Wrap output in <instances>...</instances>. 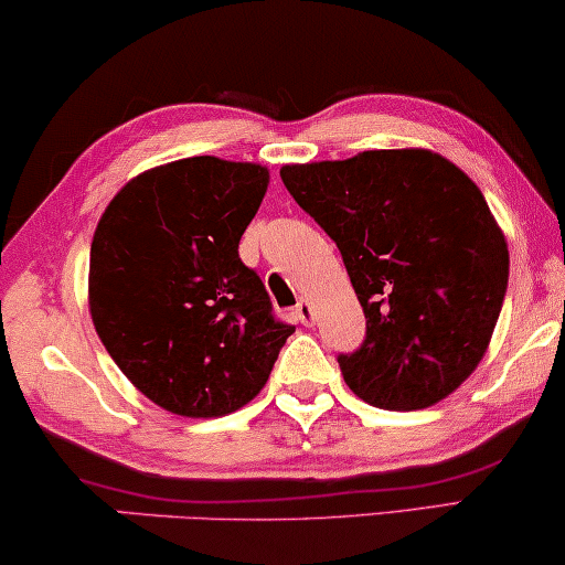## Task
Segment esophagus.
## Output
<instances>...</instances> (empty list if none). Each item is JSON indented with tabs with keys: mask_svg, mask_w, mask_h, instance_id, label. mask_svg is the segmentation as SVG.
Wrapping results in <instances>:
<instances>
[{
	"mask_svg": "<svg viewBox=\"0 0 565 565\" xmlns=\"http://www.w3.org/2000/svg\"><path fill=\"white\" fill-rule=\"evenodd\" d=\"M292 313H296V319H298L300 323H303V327H311V323H313V306L308 303L306 298L298 300L296 311H292Z\"/></svg>",
	"mask_w": 565,
	"mask_h": 565,
	"instance_id": "obj_1",
	"label": "esophagus"
}]
</instances>
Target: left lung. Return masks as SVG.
<instances>
[{"label": "left lung", "mask_w": 565, "mask_h": 565, "mask_svg": "<svg viewBox=\"0 0 565 565\" xmlns=\"http://www.w3.org/2000/svg\"><path fill=\"white\" fill-rule=\"evenodd\" d=\"M296 203L334 238L367 331L339 354L354 396L427 408L483 360L509 282V249L470 177L427 149L362 151L280 169Z\"/></svg>", "instance_id": "8db88e82"}]
</instances>
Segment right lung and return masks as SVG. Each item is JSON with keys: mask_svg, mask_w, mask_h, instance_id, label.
I'll list each match as a JSON object with an SVG mask.
<instances>
[{"mask_svg": "<svg viewBox=\"0 0 565 565\" xmlns=\"http://www.w3.org/2000/svg\"><path fill=\"white\" fill-rule=\"evenodd\" d=\"M269 172L192 157L138 174L89 252V313L122 375L167 412L226 416L265 388L296 327L238 257Z\"/></svg>", "mask_w": 565, "mask_h": 565, "instance_id": "add662e5", "label": "right lung"}]
</instances>
